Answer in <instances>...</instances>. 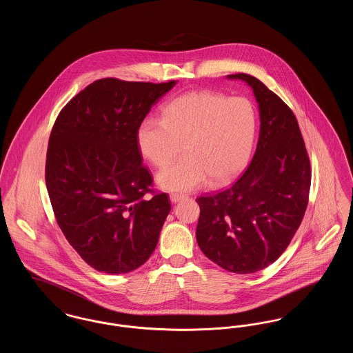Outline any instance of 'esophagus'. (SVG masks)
Listing matches in <instances>:
<instances>
[{
	"mask_svg": "<svg viewBox=\"0 0 353 353\" xmlns=\"http://www.w3.org/2000/svg\"><path fill=\"white\" fill-rule=\"evenodd\" d=\"M184 194H179V193H172L170 196H169V199H170V201L173 202V203H176V202L181 201V200H184Z\"/></svg>",
	"mask_w": 353,
	"mask_h": 353,
	"instance_id": "obj_1",
	"label": "esophagus"
}]
</instances>
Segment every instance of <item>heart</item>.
<instances>
[{
	"instance_id": "heart-1",
	"label": "heart",
	"mask_w": 353,
	"mask_h": 353,
	"mask_svg": "<svg viewBox=\"0 0 353 353\" xmlns=\"http://www.w3.org/2000/svg\"><path fill=\"white\" fill-rule=\"evenodd\" d=\"M256 131L252 101L214 91H192L168 101L163 120L145 118L136 130L137 150L161 168L181 151L185 157L159 172V186L190 192L222 184L248 163Z\"/></svg>"
}]
</instances>
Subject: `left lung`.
Returning <instances> with one entry per match:
<instances>
[{
  "label": "left lung",
  "mask_w": 353,
  "mask_h": 353,
  "mask_svg": "<svg viewBox=\"0 0 353 353\" xmlns=\"http://www.w3.org/2000/svg\"><path fill=\"white\" fill-rule=\"evenodd\" d=\"M252 88L261 130L252 163L219 193L199 197L197 243L222 269L252 274L274 263L302 223L311 186L310 157L291 108L249 74L228 75Z\"/></svg>",
  "instance_id": "1"
}]
</instances>
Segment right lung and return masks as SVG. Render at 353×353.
I'll return each mask as SVG.
<instances>
[{
	"instance_id": "add662e5",
	"label": "right lung",
	"mask_w": 353,
	"mask_h": 353,
	"mask_svg": "<svg viewBox=\"0 0 353 353\" xmlns=\"http://www.w3.org/2000/svg\"><path fill=\"white\" fill-rule=\"evenodd\" d=\"M174 84L95 81L52 125L45 168L51 206L68 243L92 269L125 274L156 249L170 202L152 189L136 130Z\"/></svg>"
}]
</instances>
